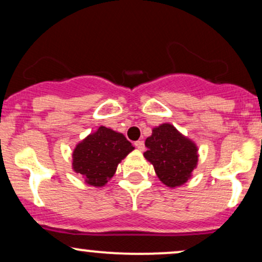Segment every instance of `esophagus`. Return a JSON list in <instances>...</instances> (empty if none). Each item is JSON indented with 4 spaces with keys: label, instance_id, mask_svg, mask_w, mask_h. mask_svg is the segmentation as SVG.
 Instances as JSON below:
<instances>
[{
    "label": "esophagus",
    "instance_id": "obj_1",
    "mask_svg": "<svg viewBox=\"0 0 262 262\" xmlns=\"http://www.w3.org/2000/svg\"><path fill=\"white\" fill-rule=\"evenodd\" d=\"M134 145H135V148L139 149L140 151H143V150L145 149V145H144V141H143V140H138V141H135Z\"/></svg>",
    "mask_w": 262,
    "mask_h": 262
}]
</instances>
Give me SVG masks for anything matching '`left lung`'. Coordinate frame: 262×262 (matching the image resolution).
Listing matches in <instances>:
<instances>
[{
  "instance_id": "obj_1",
  "label": "left lung",
  "mask_w": 262,
  "mask_h": 262,
  "mask_svg": "<svg viewBox=\"0 0 262 262\" xmlns=\"http://www.w3.org/2000/svg\"><path fill=\"white\" fill-rule=\"evenodd\" d=\"M145 146L144 156L151 162L159 180L167 187H179L187 182L192 171L196 169V144L169 123L152 129V134L146 138Z\"/></svg>"
}]
</instances>
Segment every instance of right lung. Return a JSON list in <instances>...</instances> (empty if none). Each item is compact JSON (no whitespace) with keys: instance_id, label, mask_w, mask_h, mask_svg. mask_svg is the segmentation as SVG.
<instances>
[{"instance_id":"add662e5","label":"right lung","mask_w":262,"mask_h":262,"mask_svg":"<svg viewBox=\"0 0 262 262\" xmlns=\"http://www.w3.org/2000/svg\"><path fill=\"white\" fill-rule=\"evenodd\" d=\"M134 150L122 133L100 127L79 143L73 152V169L86 183L101 187L112 179L117 166Z\"/></svg>"}]
</instances>
